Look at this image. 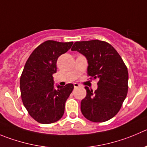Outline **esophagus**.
I'll return each instance as SVG.
<instances>
[{"label": "esophagus", "instance_id": "1", "mask_svg": "<svg viewBox=\"0 0 147 147\" xmlns=\"http://www.w3.org/2000/svg\"><path fill=\"white\" fill-rule=\"evenodd\" d=\"M74 88H77V87H79L80 85H79V84H78V83H74Z\"/></svg>", "mask_w": 147, "mask_h": 147}]
</instances>
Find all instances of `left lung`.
Listing matches in <instances>:
<instances>
[{"instance_id":"obj_1","label":"left lung","mask_w":147,"mask_h":147,"mask_svg":"<svg viewBox=\"0 0 147 147\" xmlns=\"http://www.w3.org/2000/svg\"><path fill=\"white\" fill-rule=\"evenodd\" d=\"M71 50L86 58L90 79H99L94 92L85 86L86 96L81 102L82 114L92 122L111 119L119 112L128 93V72L122 58L111 45L98 40L76 42Z\"/></svg>"}]
</instances>
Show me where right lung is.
<instances>
[{
	"mask_svg": "<svg viewBox=\"0 0 147 147\" xmlns=\"http://www.w3.org/2000/svg\"><path fill=\"white\" fill-rule=\"evenodd\" d=\"M73 42L47 40L34 49L20 78L22 102L32 118L42 124L53 123L63 115L65 103L74 89L72 84L54 89L53 74L57 60L71 47Z\"/></svg>",
	"mask_w": 147,
	"mask_h": 147,
	"instance_id": "1",
	"label": "right lung"
}]
</instances>
